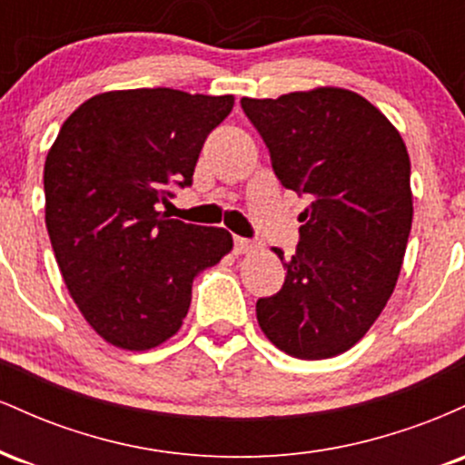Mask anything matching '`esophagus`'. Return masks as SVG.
I'll use <instances>...</instances> for the list:
<instances>
[{
	"mask_svg": "<svg viewBox=\"0 0 465 465\" xmlns=\"http://www.w3.org/2000/svg\"><path fill=\"white\" fill-rule=\"evenodd\" d=\"M253 249H255V242H251V240L240 238V236L233 238V251H236L238 255L249 253V251H253Z\"/></svg>",
	"mask_w": 465,
	"mask_h": 465,
	"instance_id": "1",
	"label": "esophagus"
}]
</instances>
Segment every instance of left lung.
<instances>
[{"label":"left lung","mask_w":465,"mask_h":465,"mask_svg":"<svg viewBox=\"0 0 465 465\" xmlns=\"http://www.w3.org/2000/svg\"><path fill=\"white\" fill-rule=\"evenodd\" d=\"M277 179L308 196L280 292L255 303L266 339L295 359L343 354L396 288L413 221L407 146L381 111L339 87L242 98Z\"/></svg>","instance_id":"1"}]
</instances>
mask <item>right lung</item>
I'll return each mask as SVG.
<instances>
[{"label": "right lung", "instance_id": "add662e5", "mask_svg": "<svg viewBox=\"0 0 465 465\" xmlns=\"http://www.w3.org/2000/svg\"><path fill=\"white\" fill-rule=\"evenodd\" d=\"M232 109L233 95L124 89L63 122L44 170L45 227L69 295L106 343L143 351L177 334L194 277L232 251L227 229L157 212L192 185Z\"/></svg>", "mask_w": 465, "mask_h": 465}]
</instances>
